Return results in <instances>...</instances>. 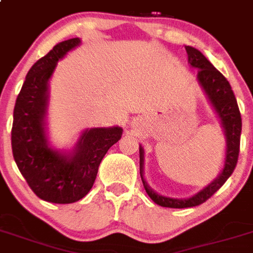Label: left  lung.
<instances>
[{
	"instance_id": "8db88e82",
	"label": "left lung",
	"mask_w": 253,
	"mask_h": 253,
	"mask_svg": "<svg viewBox=\"0 0 253 253\" xmlns=\"http://www.w3.org/2000/svg\"><path fill=\"white\" fill-rule=\"evenodd\" d=\"M188 52V61L193 68L198 69L197 80L202 86L205 94L209 97L210 103L215 109L216 114L220 118L221 126L224 128L225 137H226V152H225L224 169L220 175L216 177L211 184L202 189L201 192L186 199H176L165 197L156 193L148 185L144 179V149L140 145V176L143 180L145 192L148 193L152 201L162 207L169 209H188L194 206L202 205L207 199L217 192L225 184V181L230 177L234 171L239 156V144H241L242 132V118L239 112L237 99L231 90L228 80L216 69L213 65L206 59L205 55L192 46H185Z\"/></svg>"
}]
</instances>
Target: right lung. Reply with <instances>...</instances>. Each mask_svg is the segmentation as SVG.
<instances>
[{"mask_svg": "<svg viewBox=\"0 0 253 253\" xmlns=\"http://www.w3.org/2000/svg\"><path fill=\"white\" fill-rule=\"evenodd\" d=\"M80 43V38L60 42L35 63L14 108L11 146L16 166L38 198L60 205L77 202L90 192L101 159L123 131L118 126L87 128L69 153L48 144L44 122L48 80L58 61Z\"/></svg>", "mask_w": 253, "mask_h": 253, "instance_id": "add662e5", "label": "right lung"}]
</instances>
